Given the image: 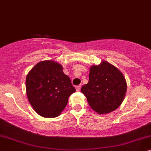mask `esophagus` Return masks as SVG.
<instances>
[{"label": "esophagus", "instance_id": "esophagus-1", "mask_svg": "<svg viewBox=\"0 0 151 151\" xmlns=\"http://www.w3.org/2000/svg\"><path fill=\"white\" fill-rule=\"evenodd\" d=\"M75 88H76V90H77V91H79L80 89H81V86H77L75 87Z\"/></svg>", "mask_w": 151, "mask_h": 151}]
</instances>
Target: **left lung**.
<instances>
[{"instance_id": "obj_1", "label": "left lung", "mask_w": 151, "mask_h": 151, "mask_svg": "<svg viewBox=\"0 0 151 151\" xmlns=\"http://www.w3.org/2000/svg\"><path fill=\"white\" fill-rule=\"evenodd\" d=\"M126 89L127 84L122 72L103 61L90 68L89 81L81 90L92 110L99 114H107L121 105Z\"/></svg>"}]
</instances>
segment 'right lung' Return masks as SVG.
I'll list each match as a JSON object with an SVG mask.
<instances>
[{"label":"right lung","mask_w":151,"mask_h":151,"mask_svg":"<svg viewBox=\"0 0 151 151\" xmlns=\"http://www.w3.org/2000/svg\"><path fill=\"white\" fill-rule=\"evenodd\" d=\"M25 84L32 107L46 118L59 116L67 105L69 96L76 91L61 64L50 60L35 65L27 74Z\"/></svg>","instance_id":"add662e5"}]
</instances>
